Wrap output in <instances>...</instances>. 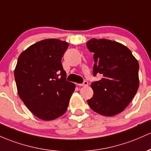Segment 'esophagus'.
<instances>
[{
	"instance_id": "1",
	"label": "esophagus",
	"mask_w": 151,
	"mask_h": 151,
	"mask_svg": "<svg viewBox=\"0 0 151 151\" xmlns=\"http://www.w3.org/2000/svg\"><path fill=\"white\" fill-rule=\"evenodd\" d=\"M79 86H80V87H86V86L88 85V82H87V81H84L82 84H78Z\"/></svg>"
}]
</instances>
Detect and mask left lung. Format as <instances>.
Segmentation results:
<instances>
[{"instance_id":"1","label":"left lung","mask_w":151,"mask_h":151,"mask_svg":"<svg viewBox=\"0 0 151 151\" xmlns=\"http://www.w3.org/2000/svg\"><path fill=\"white\" fill-rule=\"evenodd\" d=\"M87 46L94 53L93 74L103 75L91 84L94 94L87 103L100 115H117L130 104L139 87L138 62L128 48L117 41L92 39Z\"/></svg>"}]
</instances>
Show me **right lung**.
Returning a JSON list of instances; mask_svg holds the SVG:
<instances>
[{
    "instance_id": "1",
    "label": "right lung",
    "mask_w": 151,
    "mask_h": 151,
    "mask_svg": "<svg viewBox=\"0 0 151 151\" xmlns=\"http://www.w3.org/2000/svg\"><path fill=\"white\" fill-rule=\"evenodd\" d=\"M69 46L56 39L30 46L18 59L14 77L18 94L38 118L53 120L67 110L75 84L66 80L62 58Z\"/></svg>"
}]
</instances>
